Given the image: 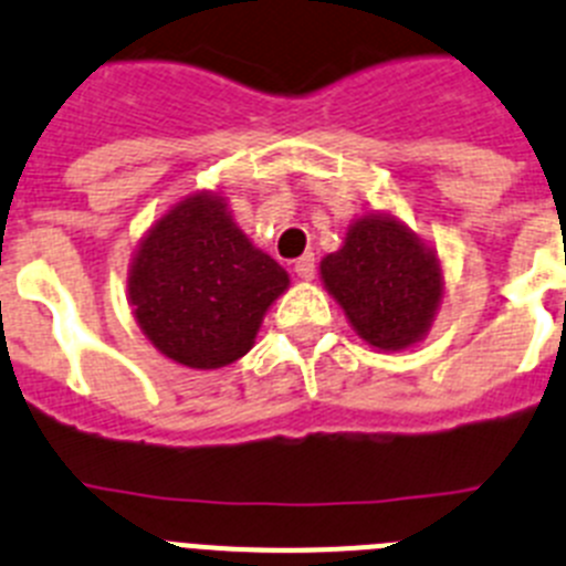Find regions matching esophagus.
Segmentation results:
<instances>
[{"label":"esophagus","instance_id":"esophagus-1","mask_svg":"<svg viewBox=\"0 0 566 566\" xmlns=\"http://www.w3.org/2000/svg\"><path fill=\"white\" fill-rule=\"evenodd\" d=\"M295 276L302 282H313L315 276V256L313 253H304L302 259H295Z\"/></svg>","mask_w":566,"mask_h":566}]
</instances>
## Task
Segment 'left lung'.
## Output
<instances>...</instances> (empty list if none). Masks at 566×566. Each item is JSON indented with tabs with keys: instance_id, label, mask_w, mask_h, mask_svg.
<instances>
[{
	"instance_id": "8db88e82",
	"label": "left lung",
	"mask_w": 566,
	"mask_h": 566,
	"mask_svg": "<svg viewBox=\"0 0 566 566\" xmlns=\"http://www.w3.org/2000/svg\"><path fill=\"white\" fill-rule=\"evenodd\" d=\"M321 282L355 333L384 353L420 344L446 295L434 248L386 211L353 220L344 245L321 259Z\"/></svg>"
}]
</instances>
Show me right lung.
Segmentation results:
<instances>
[{
    "label": "right lung",
    "mask_w": 566,
    "mask_h": 566,
    "mask_svg": "<svg viewBox=\"0 0 566 566\" xmlns=\"http://www.w3.org/2000/svg\"><path fill=\"white\" fill-rule=\"evenodd\" d=\"M287 287V271L242 233L220 191L175 202L140 237L126 276L140 333L188 369H222L251 353Z\"/></svg>",
    "instance_id": "add662e5"
}]
</instances>
